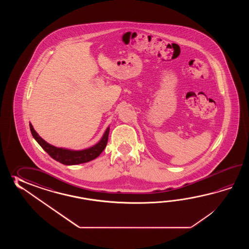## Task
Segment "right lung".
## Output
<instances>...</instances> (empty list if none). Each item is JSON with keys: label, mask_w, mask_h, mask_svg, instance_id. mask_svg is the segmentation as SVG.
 <instances>
[{"label": "right lung", "mask_w": 249, "mask_h": 249, "mask_svg": "<svg viewBox=\"0 0 249 249\" xmlns=\"http://www.w3.org/2000/svg\"><path fill=\"white\" fill-rule=\"evenodd\" d=\"M29 126H30V131L32 132L33 137L36 139L38 144L50 155V157L59 163L67 164V165L83 164L98 158L101 152L104 150V148H106L107 140H108V133H109V128H107L103 137L100 141V142L97 143L91 148L79 150V151H74V150H69L65 148H56L53 145L49 144L38 135L37 132L34 130L31 124H29Z\"/></svg>", "instance_id": "obj_1"}]
</instances>
